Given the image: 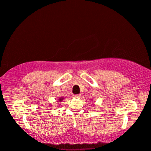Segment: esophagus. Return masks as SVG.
Listing matches in <instances>:
<instances>
[{
    "mask_svg": "<svg viewBox=\"0 0 151 151\" xmlns=\"http://www.w3.org/2000/svg\"><path fill=\"white\" fill-rule=\"evenodd\" d=\"M80 96H81V94H75V95H74V98H79Z\"/></svg>",
    "mask_w": 151,
    "mask_h": 151,
    "instance_id": "1",
    "label": "esophagus"
}]
</instances>
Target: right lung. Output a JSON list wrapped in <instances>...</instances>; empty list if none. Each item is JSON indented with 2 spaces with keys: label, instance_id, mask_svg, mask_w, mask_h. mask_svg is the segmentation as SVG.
Masks as SVG:
<instances>
[{
  "label": "right lung",
  "instance_id": "obj_1",
  "mask_svg": "<svg viewBox=\"0 0 151 151\" xmlns=\"http://www.w3.org/2000/svg\"><path fill=\"white\" fill-rule=\"evenodd\" d=\"M64 98L62 97V96H61V97H59L58 98V100L57 101V102H62V101H63Z\"/></svg>",
  "mask_w": 151,
  "mask_h": 151
}]
</instances>
